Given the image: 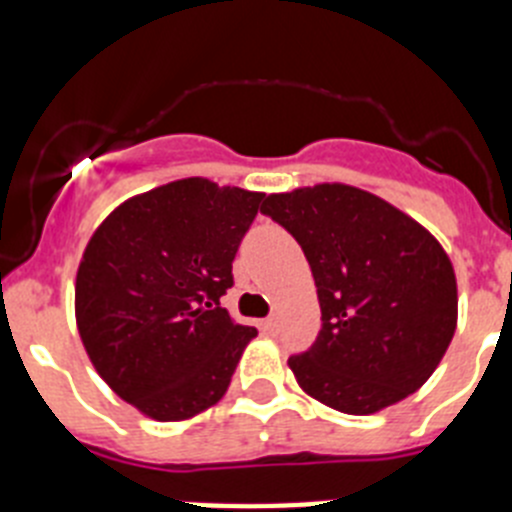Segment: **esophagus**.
I'll return each instance as SVG.
<instances>
[{
    "instance_id": "1",
    "label": "esophagus",
    "mask_w": 512,
    "mask_h": 512,
    "mask_svg": "<svg viewBox=\"0 0 512 512\" xmlns=\"http://www.w3.org/2000/svg\"><path fill=\"white\" fill-rule=\"evenodd\" d=\"M261 328H264V333H269V336H277V333H279V318H277V315L266 318L264 323H261Z\"/></svg>"
}]
</instances>
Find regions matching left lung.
Returning a JSON list of instances; mask_svg holds the SVG:
<instances>
[{"label":"left lung","instance_id":"1","mask_svg":"<svg viewBox=\"0 0 512 512\" xmlns=\"http://www.w3.org/2000/svg\"><path fill=\"white\" fill-rule=\"evenodd\" d=\"M261 212L300 243L318 287V338L289 356L302 390L348 415L413 395L456 330V277L441 243L346 184L269 194Z\"/></svg>","mask_w":512,"mask_h":512}]
</instances>
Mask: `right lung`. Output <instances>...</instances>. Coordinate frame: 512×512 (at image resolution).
Listing matches in <instances>:
<instances>
[{
  "mask_svg": "<svg viewBox=\"0 0 512 512\" xmlns=\"http://www.w3.org/2000/svg\"><path fill=\"white\" fill-rule=\"evenodd\" d=\"M264 194L182 179L133 197L92 235L76 323L99 377L156 420H184L228 390L256 328L220 297Z\"/></svg>",
  "mask_w": 512,
  "mask_h": 512,
  "instance_id": "1",
  "label": "right lung"
}]
</instances>
